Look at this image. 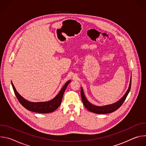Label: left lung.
I'll return each instance as SVG.
<instances>
[{"label":"left lung","instance_id":"left-lung-1","mask_svg":"<svg viewBox=\"0 0 146 146\" xmlns=\"http://www.w3.org/2000/svg\"><path fill=\"white\" fill-rule=\"evenodd\" d=\"M131 80H132V77H131V80H130V84H129V88L127 91V92L125 93L123 95V96L119 100H118L117 102L112 104V105H107V106H102V107H99V106H94L93 105H92L91 103H90L87 99H86L84 92H83L82 88H81V99L82 101L83 104H84V106L90 111L94 113H96V114H107V113H112L114 112V111L117 110L118 108H119L121 107V106L122 105V103H123V102L125 101V100L126 99L127 95H128L130 90H131Z\"/></svg>","mask_w":146,"mask_h":146}]
</instances>
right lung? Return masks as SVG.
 Here are the masks:
<instances>
[{
	"mask_svg": "<svg viewBox=\"0 0 146 146\" xmlns=\"http://www.w3.org/2000/svg\"><path fill=\"white\" fill-rule=\"evenodd\" d=\"M70 80L68 81L65 86L62 87L59 94L51 100L45 102H31L27 100L21 96L15 90L14 85L11 82L12 87L14 94L19 103L27 110L39 113H48L55 111L60 106L62 97H63L65 91L67 86L69 84Z\"/></svg>",
	"mask_w": 146,
	"mask_h": 146,
	"instance_id": "add662e5",
	"label": "right lung"
}]
</instances>
